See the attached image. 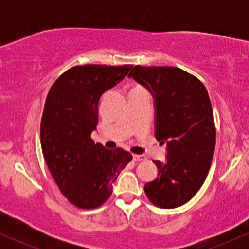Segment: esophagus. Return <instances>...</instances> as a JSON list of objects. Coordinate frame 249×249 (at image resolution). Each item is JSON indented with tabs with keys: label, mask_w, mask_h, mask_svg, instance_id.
I'll return each instance as SVG.
<instances>
[{
	"label": "esophagus",
	"mask_w": 249,
	"mask_h": 249,
	"mask_svg": "<svg viewBox=\"0 0 249 249\" xmlns=\"http://www.w3.org/2000/svg\"><path fill=\"white\" fill-rule=\"evenodd\" d=\"M132 158H133V161H142V160H145L146 157L142 156V154H133Z\"/></svg>",
	"instance_id": "34e87169"
}]
</instances>
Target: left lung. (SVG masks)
Wrapping results in <instances>:
<instances>
[{
	"label": "left lung",
	"instance_id": "1",
	"mask_svg": "<svg viewBox=\"0 0 249 249\" xmlns=\"http://www.w3.org/2000/svg\"><path fill=\"white\" fill-rule=\"evenodd\" d=\"M128 77L152 95L154 133L167 147L165 161H153L158 174L144 191L156 206L179 207L198 192L213 159L215 126L207 90L179 68L136 65Z\"/></svg>",
	"mask_w": 249,
	"mask_h": 249
}]
</instances>
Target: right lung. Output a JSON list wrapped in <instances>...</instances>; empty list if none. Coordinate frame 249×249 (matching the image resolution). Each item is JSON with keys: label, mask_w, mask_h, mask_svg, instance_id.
<instances>
[{"label": "right lung", "mask_w": 249, "mask_h": 249, "mask_svg": "<svg viewBox=\"0 0 249 249\" xmlns=\"http://www.w3.org/2000/svg\"><path fill=\"white\" fill-rule=\"evenodd\" d=\"M132 65H82L65 71L51 87L41 122L45 162L63 196L79 208H96L131 161L130 152L95 144L103 95L123 81Z\"/></svg>", "instance_id": "obj_1"}]
</instances>
